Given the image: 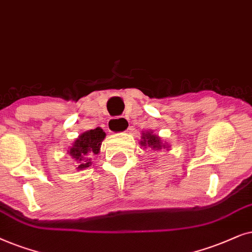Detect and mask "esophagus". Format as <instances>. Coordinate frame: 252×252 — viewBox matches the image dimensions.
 Instances as JSON below:
<instances>
[{
  "mask_svg": "<svg viewBox=\"0 0 252 252\" xmlns=\"http://www.w3.org/2000/svg\"><path fill=\"white\" fill-rule=\"evenodd\" d=\"M129 122L126 117H114L108 122V130L112 133H121L128 130Z\"/></svg>",
  "mask_w": 252,
  "mask_h": 252,
  "instance_id": "34e87169",
  "label": "esophagus"
}]
</instances>
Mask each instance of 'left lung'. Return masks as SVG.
I'll use <instances>...</instances> for the list:
<instances>
[{"label": "left lung", "mask_w": 252, "mask_h": 252, "mask_svg": "<svg viewBox=\"0 0 252 252\" xmlns=\"http://www.w3.org/2000/svg\"><path fill=\"white\" fill-rule=\"evenodd\" d=\"M140 146H144L145 149H151L153 151H162L170 150V145L168 143L162 142V139L159 136L153 133V130L150 131H143L142 139H140Z\"/></svg>", "instance_id": "left-lung-1"}]
</instances>
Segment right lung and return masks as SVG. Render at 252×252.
I'll use <instances>...</instances> for the list:
<instances>
[{
  "instance_id": "obj_1",
  "label": "right lung",
  "mask_w": 252,
  "mask_h": 252,
  "mask_svg": "<svg viewBox=\"0 0 252 252\" xmlns=\"http://www.w3.org/2000/svg\"><path fill=\"white\" fill-rule=\"evenodd\" d=\"M105 137L106 132L99 126L93 130H87L77 137L72 146H70L68 150L69 156L77 162L76 169L82 170L92 165L91 156L100 152V147Z\"/></svg>"
}]
</instances>
